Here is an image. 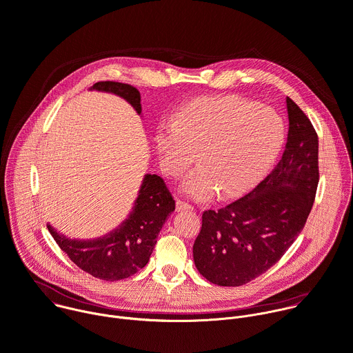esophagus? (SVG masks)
<instances>
[{
    "instance_id": "34e87169",
    "label": "esophagus",
    "mask_w": 353,
    "mask_h": 353,
    "mask_svg": "<svg viewBox=\"0 0 353 353\" xmlns=\"http://www.w3.org/2000/svg\"><path fill=\"white\" fill-rule=\"evenodd\" d=\"M176 206H177V210H192L194 209L192 205H190L188 202H185L183 199H177Z\"/></svg>"
}]
</instances>
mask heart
Wrapping results in <instances>:
<instances>
[{
    "instance_id": "obj_1",
    "label": "heart",
    "mask_w": 353,
    "mask_h": 353,
    "mask_svg": "<svg viewBox=\"0 0 353 353\" xmlns=\"http://www.w3.org/2000/svg\"><path fill=\"white\" fill-rule=\"evenodd\" d=\"M285 134L281 116L269 106H256L240 97H213L184 106L174 122L155 132L162 170L179 177L195 158L185 179V194L206 199L216 190L221 196L244 192L277 155Z\"/></svg>"
}]
</instances>
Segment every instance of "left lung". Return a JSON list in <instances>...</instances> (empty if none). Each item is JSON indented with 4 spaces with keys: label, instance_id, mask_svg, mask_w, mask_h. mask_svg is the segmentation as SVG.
Instances as JSON below:
<instances>
[{
    "label": "left lung",
    "instance_id": "8db88e82",
    "mask_svg": "<svg viewBox=\"0 0 353 353\" xmlns=\"http://www.w3.org/2000/svg\"><path fill=\"white\" fill-rule=\"evenodd\" d=\"M285 150L247 195L202 213L192 247L198 272L221 287L244 285L276 265L302 231L319 184V139L303 110L287 97Z\"/></svg>",
    "mask_w": 353,
    "mask_h": 353
}]
</instances>
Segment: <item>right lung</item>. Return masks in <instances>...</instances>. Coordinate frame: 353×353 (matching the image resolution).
Listing matches in <instances>:
<instances>
[{"instance_id": "add662e5", "label": "right lung", "mask_w": 353, "mask_h": 353, "mask_svg": "<svg viewBox=\"0 0 353 353\" xmlns=\"http://www.w3.org/2000/svg\"><path fill=\"white\" fill-rule=\"evenodd\" d=\"M92 88L125 98L141 113V95L136 87L117 81H98ZM174 208V198L163 179L147 174L129 219L106 237L73 241L61 236L50 224L47 227L59 248L79 269L95 279L114 281L136 274L148 263L158 234Z\"/></svg>"}]
</instances>
